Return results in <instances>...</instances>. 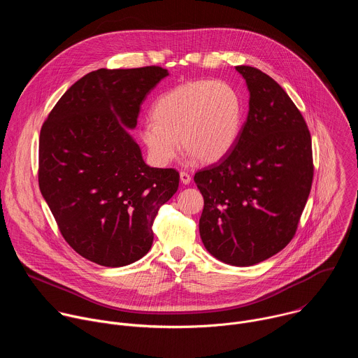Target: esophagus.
Returning <instances> with one entry per match:
<instances>
[{"instance_id":"1","label":"esophagus","mask_w":358,"mask_h":358,"mask_svg":"<svg viewBox=\"0 0 358 358\" xmlns=\"http://www.w3.org/2000/svg\"><path fill=\"white\" fill-rule=\"evenodd\" d=\"M180 180H181V182L182 184H189V181H191V176L188 174V173H185V171H181L180 173Z\"/></svg>"}]
</instances>
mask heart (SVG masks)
<instances>
[{
	"instance_id": "1",
	"label": "heart",
	"mask_w": 358,
	"mask_h": 358,
	"mask_svg": "<svg viewBox=\"0 0 358 358\" xmlns=\"http://www.w3.org/2000/svg\"><path fill=\"white\" fill-rule=\"evenodd\" d=\"M243 100L225 80H194L164 92L152 106V120L140 127L150 162L169 166L180 151L189 160L213 164L225 159L239 140Z\"/></svg>"
}]
</instances>
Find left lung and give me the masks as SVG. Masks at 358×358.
Returning <instances> with one entry per match:
<instances>
[{"instance_id":"obj_1","label":"left lung","mask_w":358,"mask_h":358,"mask_svg":"<svg viewBox=\"0 0 358 358\" xmlns=\"http://www.w3.org/2000/svg\"><path fill=\"white\" fill-rule=\"evenodd\" d=\"M249 90V112L229 155L199 170V235L217 259L257 265L294 236L313 181L312 137L301 113L271 76L235 68Z\"/></svg>"}]
</instances>
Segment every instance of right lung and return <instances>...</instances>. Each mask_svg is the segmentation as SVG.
<instances>
[{"label": "right lung", "mask_w": 358, "mask_h": 358, "mask_svg": "<svg viewBox=\"0 0 358 358\" xmlns=\"http://www.w3.org/2000/svg\"><path fill=\"white\" fill-rule=\"evenodd\" d=\"M166 76L160 66L93 71L42 124L39 189L65 241L97 265L120 268L143 258L160 207L178 189V171L148 167L127 131Z\"/></svg>", "instance_id": "1"}]
</instances>
